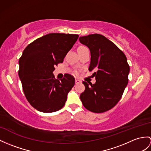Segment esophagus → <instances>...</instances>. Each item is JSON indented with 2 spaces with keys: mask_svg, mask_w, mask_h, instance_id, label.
I'll list each match as a JSON object with an SVG mask.
<instances>
[{
  "mask_svg": "<svg viewBox=\"0 0 151 151\" xmlns=\"http://www.w3.org/2000/svg\"><path fill=\"white\" fill-rule=\"evenodd\" d=\"M75 83H76V84H79V83H81V81H80V80H79V79H76Z\"/></svg>",
  "mask_w": 151,
  "mask_h": 151,
  "instance_id": "esophagus-1",
  "label": "esophagus"
}]
</instances>
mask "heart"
Returning <instances> with one entry per match:
<instances>
[{
    "label": "heart",
    "instance_id": "b5f03b06",
    "mask_svg": "<svg viewBox=\"0 0 151 151\" xmlns=\"http://www.w3.org/2000/svg\"><path fill=\"white\" fill-rule=\"evenodd\" d=\"M83 47H80L79 48H83Z\"/></svg>",
    "mask_w": 151,
    "mask_h": 151
}]
</instances>
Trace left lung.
<instances>
[{
	"instance_id": "left-lung-1",
	"label": "left lung",
	"mask_w": 151,
	"mask_h": 151,
	"mask_svg": "<svg viewBox=\"0 0 151 151\" xmlns=\"http://www.w3.org/2000/svg\"><path fill=\"white\" fill-rule=\"evenodd\" d=\"M90 50L89 70L95 72V84L85 86L80 99L84 108L94 113H103L113 108L120 101L128 83L129 66L126 56L115 43L105 36L93 34L79 38Z\"/></svg>"
}]
</instances>
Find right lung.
Returning a JSON list of instances; mask_svg holds the SVG:
<instances>
[{
    "instance_id": "1",
    "label": "right lung",
    "mask_w": 151,
    "mask_h": 151,
    "mask_svg": "<svg viewBox=\"0 0 151 151\" xmlns=\"http://www.w3.org/2000/svg\"><path fill=\"white\" fill-rule=\"evenodd\" d=\"M79 37L78 35L50 33L28 45L19 59L18 76L27 100L43 113L57 111L63 107L75 79L66 74L56 79L55 67L64 58Z\"/></svg>"
}]
</instances>
